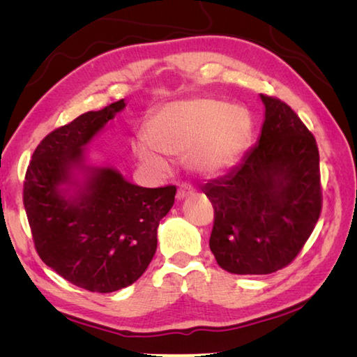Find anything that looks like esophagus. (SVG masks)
<instances>
[{
	"instance_id": "obj_1",
	"label": "esophagus",
	"mask_w": 357,
	"mask_h": 357,
	"mask_svg": "<svg viewBox=\"0 0 357 357\" xmlns=\"http://www.w3.org/2000/svg\"><path fill=\"white\" fill-rule=\"evenodd\" d=\"M192 192H195V188H192V186L190 185V183H183V185H180L178 186V191H177V201H183L185 197H188V196H191Z\"/></svg>"
}]
</instances>
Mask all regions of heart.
<instances>
[{
  "label": "heart",
  "mask_w": 357,
  "mask_h": 357,
  "mask_svg": "<svg viewBox=\"0 0 357 357\" xmlns=\"http://www.w3.org/2000/svg\"><path fill=\"white\" fill-rule=\"evenodd\" d=\"M252 130L251 112L243 106L215 98H190L155 109L147 119L144 136L158 152L188 158L192 171L213 175L241 158ZM136 153L147 167L165 171V161L151 147L141 144Z\"/></svg>",
  "instance_id": "b5f03b06"
}]
</instances>
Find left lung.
I'll return each instance as SVG.
<instances>
[{"label":"left lung","instance_id":"1","mask_svg":"<svg viewBox=\"0 0 357 357\" xmlns=\"http://www.w3.org/2000/svg\"><path fill=\"white\" fill-rule=\"evenodd\" d=\"M259 144L202 191L215 210L210 249L222 270L270 274L290 265L321 213L320 153L289 105L261 93Z\"/></svg>","mask_w":357,"mask_h":357}]
</instances>
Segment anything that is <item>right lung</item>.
<instances>
[{"label": "right lung", "instance_id": "1", "mask_svg": "<svg viewBox=\"0 0 357 357\" xmlns=\"http://www.w3.org/2000/svg\"><path fill=\"white\" fill-rule=\"evenodd\" d=\"M125 108L123 98L89 111L40 141L23 182V204L34 248L45 265L81 289L111 293L147 270L156 251V229L171 210L174 185L142 188L111 167L96 169L77 199L59 191L83 149Z\"/></svg>", "mask_w": 357, "mask_h": 357}]
</instances>
